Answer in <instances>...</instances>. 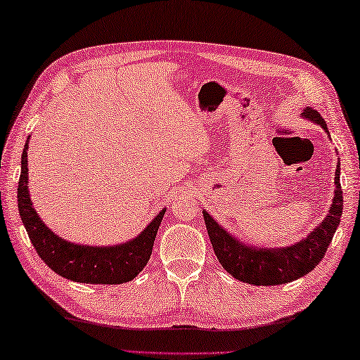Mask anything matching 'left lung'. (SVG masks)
<instances>
[{"label":"left lung","instance_id":"left-lung-1","mask_svg":"<svg viewBox=\"0 0 360 360\" xmlns=\"http://www.w3.org/2000/svg\"><path fill=\"white\" fill-rule=\"evenodd\" d=\"M303 116L317 122L328 132L326 121L313 108H306ZM335 198L328 214L308 238L285 249H255L240 244L219 223L204 212V221L214 252L221 266L240 282L253 285H279L303 278L322 262L332 243L343 212V191L340 184V164L335 170Z\"/></svg>","mask_w":360,"mask_h":360}]
</instances>
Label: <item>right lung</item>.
<instances>
[{
  "mask_svg": "<svg viewBox=\"0 0 360 360\" xmlns=\"http://www.w3.org/2000/svg\"><path fill=\"white\" fill-rule=\"evenodd\" d=\"M27 150L28 145L25 143V148L22 151V170L19 186H17V199H19L22 223L41 260L62 278L75 282L113 285L132 281L150 260L158 228L161 225L166 210L159 212L156 219L141 231V234L129 240L127 244L89 247L63 240L44 225L33 209L27 186Z\"/></svg>",
  "mask_w": 360,
  "mask_h": 360,
  "instance_id": "right-lung-1",
  "label": "right lung"
}]
</instances>
